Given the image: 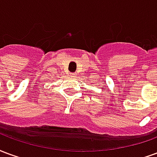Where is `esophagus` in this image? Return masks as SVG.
<instances>
[{"mask_svg": "<svg viewBox=\"0 0 157 157\" xmlns=\"http://www.w3.org/2000/svg\"><path fill=\"white\" fill-rule=\"evenodd\" d=\"M73 75H75V74H73Z\"/></svg>", "mask_w": 157, "mask_h": 157, "instance_id": "esophagus-1", "label": "esophagus"}]
</instances>
